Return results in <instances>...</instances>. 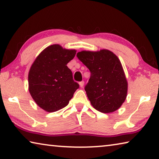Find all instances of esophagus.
Wrapping results in <instances>:
<instances>
[{"label":"esophagus","instance_id":"34e87169","mask_svg":"<svg viewBox=\"0 0 159 159\" xmlns=\"http://www.w3.org/2000/svg\"><path fill=\"white\" fill-rule=\"evenodd\" d=\"M83 85H84V81H83V80L79 82V85H80V88H83Z\"/></svg>","mask_w":159,"mask_h":159}]
</instances>
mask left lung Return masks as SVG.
<instances>
[{
    "instance_id": "obj_1",
    "label": "left lung",
    "mask_w": 159,
    "mask_h": 159,
    "mask_svg": "<svg viewBox=\"0 0 159 159\" xmlns=\"http://www.w3.org/2000/svg\"><path fill=\"white\" fill-rule=\"evenodd\" d=\"M76 56L90 71L85 90L93 107L102 113L116 111L125 100L128 92L127 80L119 59L108 50H83Z\"/></svg>"
}]
</instances>
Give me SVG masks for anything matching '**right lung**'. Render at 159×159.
<instances>
[{"mask_svg":"<svg viewBox=\"0 0 159 159\" xmlns=\"http://www.w3.org/2000/svg\"><path fill=\"white\" fill-rule=\"evenodd\" d=\"M75 50L52 45L39 54L29 72V90L32 98L48 112L58 111L68 105L79 88L66 64L73 60Z\"/></svg>","mask_w":159,"mask_h":159,"instance_id":"right-lung-1","label":"right lung"}]
</instances>
